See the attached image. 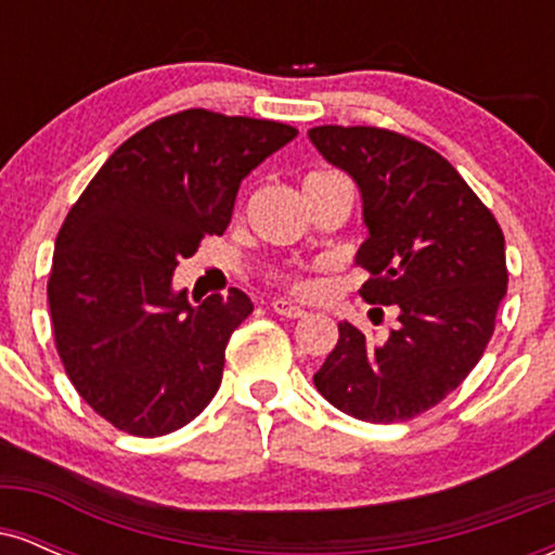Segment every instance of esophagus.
I'll return each mask as SVG.
<instances>
[{
  "label": "esophagus",
  "instance_id": "1",
  "mask_svg": "<svg viewBox=\"0 0 555 555\" xmlns=\"http://www.w3.org/2000/svg\"><path fill=\"white\" fill-rule=\"evenodd\" d=\"M271 308H273V313H276V315H284V318H302V315H305V308H302V305H297L295 299H289V297H279V299H273Z\"/></svg>",
  "mask_w": 555,
  "mask_h": 555
}]
</instances>
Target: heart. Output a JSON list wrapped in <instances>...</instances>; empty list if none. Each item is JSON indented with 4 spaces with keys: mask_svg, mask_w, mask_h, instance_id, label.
Returning <instances> with one entry per match:
<instances>
[{
    "mask_svg": "<svg viewBox=\"0 0 555 555\" xmlns=\"http://www.w3.org/2000/svg\"><path fill=\"white\" fill-rule=\"evenodd\" d=\"M292 284L299 286V289H305V286H308V282H302V279H292Z\"/></svg>",
    "mask_w": 555,
    "mask_h": 555,
    "instance_id": "heart-1",
    "label": "heart"
}]
</instances>
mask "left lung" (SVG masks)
<instances>
[{
  "label": "left lung",
  "mask_w": 555,
  "mask_h": 555,
  "mask_svg": "<svg viewBox=\"0 0 555 555\" xmlns=\"http://www.w3.org/2000/svg\"><path fill=\"white\" fill-rule=\"evenodd\" d=\"M308 138L360 190L367 240L354 263L371 271L360 295L399 310L386 339L339 323L315 388L365 423H404L446 399L486 352L508 284L503 232L460 171L417 140L339 125Z\"/></svg>",
  "instance_id": "left-lung-1"
}]
</instances>
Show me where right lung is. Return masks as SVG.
Segmentation results:
<instances>
[{"label":"right lung","mask_w":555,"mask_h":555,"mask_svg":"<svg viewBox=\"0 0 555 555\" xmlns=\"http://www.w3.org/2000/svg\"><path fill=\"white\" fill-rule=\"evenodd\" d=\"M297 130L188 109L125 140L82 190L54 242L49 310L78 393L114 428H182L219 391L245 292L190 305L175 269L224 234L240 182Z\"/></svg>","instance_id":"add662e5"}]
</instances>
